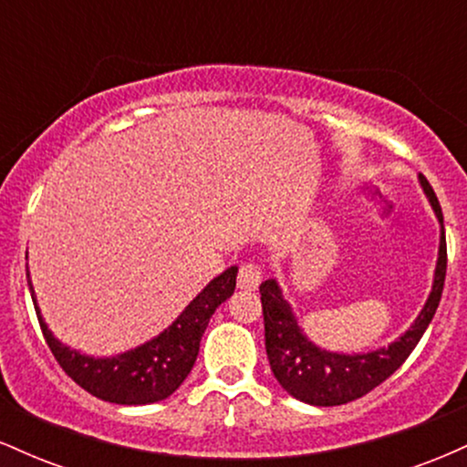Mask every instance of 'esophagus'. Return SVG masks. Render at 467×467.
I'll use <instances>...</instances> for the list:
<instances>
[{"instance_id": "1", "label": "esophagus", "mask_w": 467, "mask_h": 467, "mask_svg": "<svg viewBox=\"0 0 467 467\" xmlns=\"http://www.w3.org/2000/svg\"><path fill=\"white\" fill-rule=\"evenodd\" d=\"M261 278L264 276H261L259 265L245 264V265H241V270L237 275V285L241 289H245V292H254V289L261 285Z\"/></svg>"}]
</instances>
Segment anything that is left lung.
<instances>
[{"mask_svg": "<svg viewBox=\"0 0 467 467\" xmlns=\"http://www.w3.org/2000/svg\"><path fill=\"white\" fill-rule=\"evenodd\" d=\"M421 189L431 200L435 215L441 223V241H439V259L435 267V283L426 305L400 340L390 342L384 349L371 353H334L316 347L303 334L296 323L292 307L283 298L281 287L275 278L261 283V307H264L265 325V351L272 373L292 398L312 406H340L353 401L390 378L410 356L423 331L431 325L439 301H441L443 281H446L448 250L446 233H443V215L439 200L420 173Z\"/></svg>", "mask_w": 467, "mask_h": 467, "instance_id": "left-lung-1", "label": "left lung"}]
</instances>
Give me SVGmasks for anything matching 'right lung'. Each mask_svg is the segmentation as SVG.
Here are the masks:
<instances>
[{
	"label": "right lung",
	"mask_w": 467,
	"mask_h": 467,
	"mask_svg": "<svg viewBox=\"0 0 467 467\" xmlns=\"http://www.w3.org/2000/svg\"><path fill=\"white\" fill-rule=\"evenodd\" d=\"M237 272V265L228 267L192 298L189 307L178 316V320L169 329L136 349L114 358L83 356L77 349L61 345L41 318L30 281L28 285L41 331L58 367L94 398L111 401V404L136 406L166 400L180 389L197 360L208 320L219 305L233 296ZM26 276H30L28 270H26Z\"/></svg>",
	"instance_id": "obj_1"
}]
</instances>
